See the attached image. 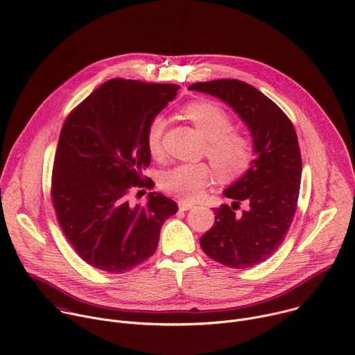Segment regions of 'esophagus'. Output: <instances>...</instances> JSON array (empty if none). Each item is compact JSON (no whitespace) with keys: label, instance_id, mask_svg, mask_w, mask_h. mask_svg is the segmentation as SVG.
Returning <instances> with one entry per match:
<instances>
[{"label":"esophagus","instance_id":"esophagus-1","mask_svg":"<svg viewBox=\"0 0 355 355\" xmlns=\"http://www.w3.org/2000/svg\"><path fill=\"white\" fill-rule=\"evenodd\" d=\"M195 205L193 204H191V202H187V200H184V199H180L178 200V208H180V211H189V209H192Z\"/></svg>","mask_w":355,"mask_h":355}]
</instances>
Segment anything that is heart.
<instances>
[{"label":"heart","instance_id":"b5f03b06","mask_svg":"<svg viewBox=\"0 0 355 355\" xmlns=\"http://www.w3.org/2000/svg\"><path fill=\"white\" fill-rule=\"evenodd\" d=\"M185 115L207 137L205 153L222 180L243 177L254 162V144L243 132L233 129L232 116L214 101H193L184 108ZM167 119L156 115L146 129V147L153 157L164 153L163 137ZM207 163H181L160 175V187L182 199L193 200L200 196L211 178Z\"/></svg>","mask_w":355,"mask_h":355}]
</instances>
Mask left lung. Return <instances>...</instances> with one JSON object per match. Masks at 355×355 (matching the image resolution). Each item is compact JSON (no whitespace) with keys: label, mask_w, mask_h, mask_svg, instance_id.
<instances>
[{"label":"left lung","mask_w":355,"mask_h":355,"mask_svg":"<svg viewBox=\"0 0 355 355\" xmlns=\"http://www.w3.org/2000/svg\"><path fill=\"white\" fill-rule=\"evenodd\" d=\"M189 89L227 103L248 126L257 155L250 170L223 192L233 204L214 209L215 225L200 237V247L226 267H254L278 250L296 212L302 159L295 128L274 101L244 81L222 78L195 83Z\"/></svg>","instance_id":"8db88e82"}]
</instances>
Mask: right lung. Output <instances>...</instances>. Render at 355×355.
I'll return each instance as SVG.
<instances>
[{"label":"right lung","mask_w":355,"mask_h":355,"mask_svg":"<svg viewBox=\"0 0 355 355\" xmlns=\"http://www.w3.org/2000/svg\"><path fill=\"white\" fill-rule=\"evenodd\" d=\"M177 84L114 78L66 118L53 162L52 204L62 232L91 267L126 272L155 254L175 202L150 192L132 204L133 187L151 188L146 129L177 95ZM155 185V184H154Z\"/></svg>","instance_id":"obj_1"}]
</instances>
